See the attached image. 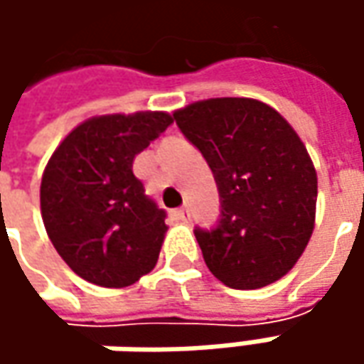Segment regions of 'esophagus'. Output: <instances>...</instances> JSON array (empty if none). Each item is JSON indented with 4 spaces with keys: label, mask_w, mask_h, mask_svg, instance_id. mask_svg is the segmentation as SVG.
Returning <instances> with one entry per match:
<instances>
[{
    "label": "esophagus",
    "mask_w": 364,
    "mask_h": 364,
    "mask_svg": "<svg viewBox=\"0 0 364 364\" xmlns=\"http://www.w3.org/2000/svg\"><path fill=\"white\" fill-rule=\"evenodd\" d=\"M174 217H176V220H182V223H186V220H188V208H186V206H182V208H176Z\"/></svg>",
    "instance_id": "esophagus-1"
}]
</instances>
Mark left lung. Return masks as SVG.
<instances>
[{"mask_svg": "<svg viewBox=\"0 0 364 364\" xmlns=\"http://www.w3.org/2000/svg\"><path fill=\"white\" fill-rule=\"evenodd\" d=\"M213 170L215 227H194L204 263L225 286L257 289L286 275L314 231L318 178L306 147L275 109L239 97L174 113Z\"/></svg>", "mask_w": 364, "mask_h": 364, "instance_id": "1", "label": "left lung"}]
</instances>
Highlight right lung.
<instances>
[{
  "instance_id": "right-lung-1",
  "label": "right lung",
  "mask_w": 364,
  "mask_h": 364,
  "mask_svg": "<svg viewBox=\"0 0 364 364\" xmlns=\"http://www.w3.org/2000/svg\"><path fill=\"white\" fill-rule=\"evenodd\" d=\"M172 121L158 111L92 117L52 154L40 186L42 220L58 255L82 279L125 287L156 267L166 210L133 174V158Z\"/></svg>"
}]
</instances>
